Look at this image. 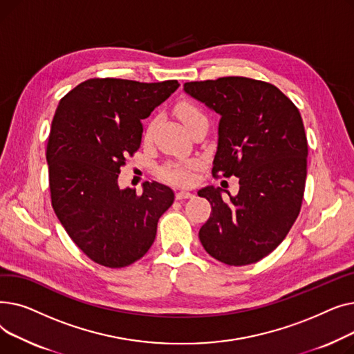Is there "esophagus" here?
I'll list each match as a JSON object with an SVG mask.
<instances>
[{
  "label": "esophagus",
  "mask_w": 354,
  "mask_h": 354,
  "mask_svg": "<svg viewBox=\"0 0 354 354\" xmlns=\"http://www.w3.org/2000/svg\"><path fill=\"white\" fill-rule=\"evenodd\" d=\"M176 199H179V201H182V199H189V198H194V194H191V192H188V191H179V192H176Z\"/></svg>",
  "instance_id": "obj_1"
}]
</instances>
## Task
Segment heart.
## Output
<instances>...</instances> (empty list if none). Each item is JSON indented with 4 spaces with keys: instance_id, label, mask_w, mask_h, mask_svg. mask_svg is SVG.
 I'll return each instance as SVG.
<instances>
[{
    "instance_id": "1",
    "label": "heart",
    "mask_w": 354,
    "mask_h": 354,
    "mask_svg": "<svg viewBox=\"0 0 354 354\" xmlns=\"http://www.w3.org/2000/svg\"><path fill=\"white\" fill-rule=\"evenodd\" d=\"M175 111L187 129L199 120H207V116L203 115V111L192 103H180L176 106ZM149 132H151V127L147 130V133ZM159 174L166 180L183 185V183H189L192 180L194 167L191 165H167L162 167Z\"/></svg>"
}]
</instances>
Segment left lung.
Returning <instances> with one entry per match:
<instances>
[{
    "instance_id": "obj_1",
    "label": "left lung",
    "mask_w": 354,
    "mask_h": 354,
    "mask_svg": "<svg viewBox=\"0 0 354 354\" xmlns=\"http://www.w3.org/2000/svg\"><path fill=\"white\" fill-rule=\"evenodd\" d=\"M188 95L221 116L214 176H236V196L198 192L211 203L201 244L218 261L248 266L283 243L301 209L307 138L299 109L274 84L248 77L183 84Z\"/></svg>"
}]
</instances>
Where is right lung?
I'll use <instances>...</instances> for the list:
<instances>
[{"label": "right lung", "instance_id": "obj_1", "mask_svg": "<svg viewBox=\"0 0 354 354\" xmlns=\"http://www.w3.org/2000/svg\"><path fill=\"white\" fill-rule=\"evenodd\" d=\"M179 87L176 80L140 83L90 79L60 100L47 143L51 205L68 236L90 259L122 268L152 247L174 191L145 182L120 189L126 158L140 147L143 119Z\"/></svg>", "mask_w": 354, "mask_h": 354}]
</instances>
